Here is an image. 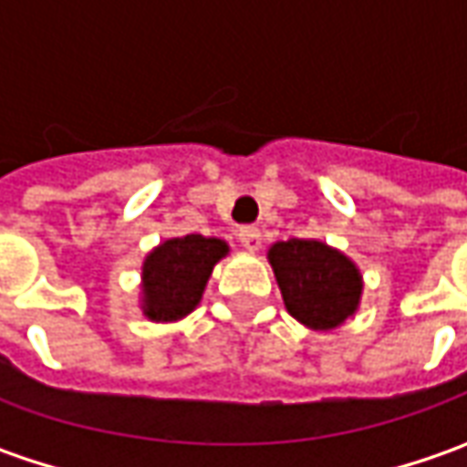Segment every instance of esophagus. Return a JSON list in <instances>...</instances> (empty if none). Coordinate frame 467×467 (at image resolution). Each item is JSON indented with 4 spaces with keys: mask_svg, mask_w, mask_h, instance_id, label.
<instances>
[{
    "mask_svg": "<svg viewBox=\"0 0 467 467\" xmlns=\"http://www.w3.org/2000/svg\"><path fill=\"white\" fill-rule=\"evenodd\" d=\"M239 242H242L244 249H249V252H257L262 244V234L257 225H242L239 228Z\"/></svg>",
    "mask_w": 467,
    "mask_h": 467,
    "instance_id": "esophagus-1",
    "label": "esophagus"
}]
</instances>
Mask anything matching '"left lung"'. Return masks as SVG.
Here are the masks:
<instances>
[{"label": "left lung", "instance_id": "1", "mask_svg": "<svg viewBox=\"0 0 467 467\" xmlns=\"http://www.w3.org/2000/svg\"><path fill=\"white\" fill-rule=\"evenodd\" d=\"M283 304L304 327L327 332L340 327L361 304L364 278L356 262L317 239H288L267 249Z\"/></svg>", "mask_w": 467, "mask_h": 467}]
</instances>
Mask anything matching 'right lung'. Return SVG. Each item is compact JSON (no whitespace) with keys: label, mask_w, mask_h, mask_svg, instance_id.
<instances>
[{"label":"right lung","mask_w":467,"mask_h":467,"mask_svg":"<svg viewBox=\"0 0 467 467\" xmlns=\"http://www.w3.org/2000/svg\"><path fill=\"white\" fill-rule=\"evenodd\" d=\"M228 254L215 236H173L148 252L140 278V309L150 322H176L197 309L213 267Z\"/></svg>","instance_id":"1"}]
</instances>
